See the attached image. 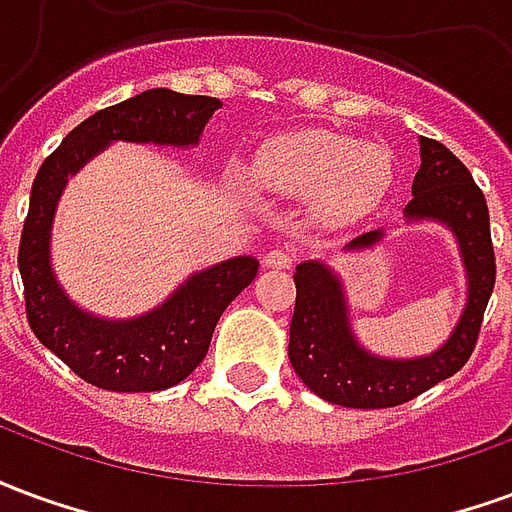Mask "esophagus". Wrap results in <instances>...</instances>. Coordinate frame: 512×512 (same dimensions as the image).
I'll use <instances>...</instances> for the list:
<instances>
[{
  "label": "esophagus",
  "instance_id": "obj_1",
  "mask_svg": "<svg viewBox=\"0 0 512 512\" xmlns=\"http://www.w3.org/2000/svg\"><path fill=\"white\" fill-rule=\"evenodd\" d=\"M263 266L285 271V268L293 266V252H290L288 246H277V249H271V252H266V255H263Z\"/></svg>",
  "mask_w": 512,
  "mask_h": 512
}]
</instances>
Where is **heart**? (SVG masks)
Here are the masks:
<instances>
[{
    "label": "heart",
    "mask_w": 512,
    "mask_h": 512,
    "mask_svg": "<svg viewBox=\"0 0 512 512\" xmlns=\"http://www.w3.org/2000/svg\"><path fill=\"white\" fill-rule=\"evenodd\" d=\"M249 175L277 194H318L332 216H356L389 191L392 153L378 142H356L315 128L271 139L252 158Z\"/></svg>",
    "instance_id": "b5f03b06"
}]
</instances>
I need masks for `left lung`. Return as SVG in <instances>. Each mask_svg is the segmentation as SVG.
<instances>
[{
  "mask_svg": "<svg viewBox=\"0 0 512 512\" xmlns=\"http://www.w3.org/2000/svg\"><path fill=\"white\" fill-rule=\"evenodd\" d=\"M422 164L406 205L408 222L447 224L466 268V307L439 351L414 359H386L365 351L351 332L340 277L321 260L296 266V307L290 321L288 356L296 376L312 392L345 408H389L408 403L444 378L455 376L472 356L483 312L494 293L496 260L491 219L480 186L461 158L436 139H419ZM384 230L359 235L345 249H367Z\"/></svg>",
  "mask_w": 512,
  "mask_h": 512,
  "instance_id": "1",
  "label": "left lung"
}]
</instances>
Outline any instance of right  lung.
Returning <instances> with one entry per match:
<instances>
[{"label": "right lung", "mask_w": 512, "mask_h": 512, "mask_svg": "<svg viewBox=\"0 0 512 512\" xmlns=\"http://www.w3.org/2000/svg\"><path fill=\"white\" fill-rule=\"evenodd\" d=\"M216 109L222 101L208 95L145 90L79 123L35 175L18 246L27 321L51 354L98 389L158 392L180 384L205 359L222 312L257 277L260 263L249 255L233 257L191 274L161 307L139 318H95L68 299L51 271V222L62 189L112 142L197 145Z\"/></svg>", "instance_id": "obj_1"}]
</instances>
